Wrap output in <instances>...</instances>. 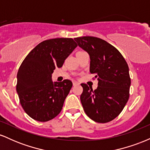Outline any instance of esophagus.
I'll use <instances>...</instances> for the list:
<instances>
[{
    "mask_svg": "<svg viewBox=\"0 0 150 150\" xmlns=\"http://www.w3.org/2000/svg\"><path fill=\"white\" fill-rule=\"evenodd\" d=\"M73 86H76V85H78V82H73Z\"/></svg>",
    "mask_w": 150,
    "mask_h": 150,
    "instance_id": "34e87169",
    "label": "esophagus"
}]
</instances>
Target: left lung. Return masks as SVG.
<instances>
[{"label":"left lung","instance_id":"obj_1","mask_svg":"<svg viewBox=\"0 0 150 150\" xmlns=\"http://www.w3.org/2000/svg\"><path fill=\"white\" fill-rule=\"evenodd\" d=\"M77 45L90 57L91 73L95 74V90L81 84L80 101L86 114L97 123H105L116 118L129 99L130 77L128 65L114 46L100 38H75Z\"/></svg>","mask_w":150,"mask_h":150}]
</instances>
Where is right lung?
<instances>
[{"instance_id":"1","label":"right lung","mask_w":150,"mask_h":150,"mask_svg":"<svg viewBox=\"0 0 150 150\" xmlns=\"http://www.w3.org/2000/svg\"><path fill=\"white\" fill-rule=\"evenodd\" d=\"M77 46L72 38L45 40L34 48L20 66L16 90L25 111L33 119L46 122L61 111L73 83L69 80L53 82L51 75L61 68Z\"/></svg>"}]
</instances>
